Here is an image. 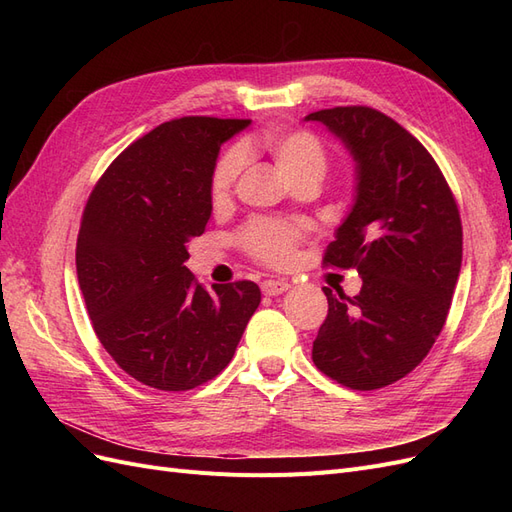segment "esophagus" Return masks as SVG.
<instances>
[{
    "label": "esophagus",
    "mask_w": 512,
    "mask_h": 512,
    "mask_svg": "<svg viewBox=\"0 0 512 512\" xmlns=\"http://www.w3.org/2000/svg\"><path fill=\"white\" fill-rule=\"evenodd\" d=\"M260 288H262V292L267 294V297H277V294L286 292L290 288V284L284 282V280H267V282L260 284Z\"/></svg>",
    "instance_id": "obj_1"
}]
</instances>
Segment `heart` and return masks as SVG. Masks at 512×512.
Returning <instances> with one entry per match:
<instances>
[{"mask_svg": "<svg viewBox=\"0 0 512 512\" xmlns=\"http://www.w3.org/2000/svg\"><path fill=\"white\" fill-rule=\"evenodd\" d=\"M250 153H267L290 185L303 179L320 181L324 170H327V151H324L318 136L307 130H267L245 141L241 151H226L220 162L215 164L211 177V200L215 207L224 205L230 198L245 164L243 156H250ZM299 239V226L269 220L247 224L239 235V241L247 252L271 262V265L288 262Z\"/></svg>", "mask_w": 512, "mask_h": 512, "instance_id": "b5f03b06", "label": "heart"}]
</instances>
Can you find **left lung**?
I'll list each match as a JSON object with an SVG mask.
<instances>
[{"label": "left lung", "mask_w": 512, "mask_h": 512, "mask_svg": "<svg viewBox=\"0 0 512 512\" xmlns=\"http://www.w3.org/2000/svg\"><path fill=\"white\" fill-rule=\"evenodd\" d=\"M305 121L322 123L356 164L354 205L324 265L363 280L356 297L322 288L329 314L312 359L348 389H382L408 376L444 327L461 271L459 209L431 153L376 108H324Z\"/></svg>", "instance_id": "1"}]
</instances>
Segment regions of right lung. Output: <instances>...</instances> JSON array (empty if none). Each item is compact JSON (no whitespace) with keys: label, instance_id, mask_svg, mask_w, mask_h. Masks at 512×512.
Instances as JSON below:
<instances>
[{"label":"right lung","instance_id":"obj_1","mask_svg":"<svg viewBox=\"0 0 512 512\" xmlns=\"http://www.w3.org/2000/svg\"><path fill=\"white\" fill-rule=\"evenodd\" d=\"M250 119L181 117L106 168L83 213L76 273L104 350L158 391H190L230 363L260 305L254 282L200 286L185 260L211 218L220 147Z\"/></svg>","mask_w":512,"mask_h":512}]
</instances>
